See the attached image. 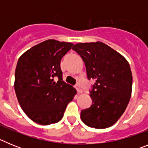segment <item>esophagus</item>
<instances>
[{
  "label": "esophagus",
  "mask_w": 148,
  "mask_h": 148,
  "mask_svg": "<svg viewBox=\"0 0 148 148\" xmlns=\"http://www.w3.org/2000/svg\"><path fill=\"white\" fill-rule=\"evenodd\" d=\"M75 89H76L78 93H82V92H83V91H82V88H81L80 86L78 85V84H76V85L75 86Z\"/></svg>",
  "instance_id": "34e87169"
}]
</instances>
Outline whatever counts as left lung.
I'll return each instance as SVG.
<instances>
[{"mask_svg": "<svg viewBox=\"0 0 148 148\" xmlns=\"http://www.w3.org/2000/svg\"><path fill=\"white\" fill-rule=\"evenodd\" d=\"M72 49L85 64L89 80H95L90 91L92 105L82 110L81 119L90 127H109L125 112L131 96L130 64L120 53L99 41L79 43Z\"/></svg>", "mask_w": 148, "mask_h": 148, "instance_id": "8db88e82", "label": "left lung"}]
</instances>
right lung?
<instances>
[{
	"label": "right lung",
	"instance_id": "add662e5",
	"mask_svg": "<svg viewBox=\"0 0 148 148\" xmlns=\"http://www.w3.org/2000/svg\"><path fill=\"white\" fill-rule=\"evenodd\" d=\"M73 46L49 39L30 48L18 59L14 84L17 99L26 115L39 125L58 122L76 94L73 86L63 81L60 66Z\"/></svg>",
	"mask_w": 148,
	"mask_h": 148
}]
</instances>
